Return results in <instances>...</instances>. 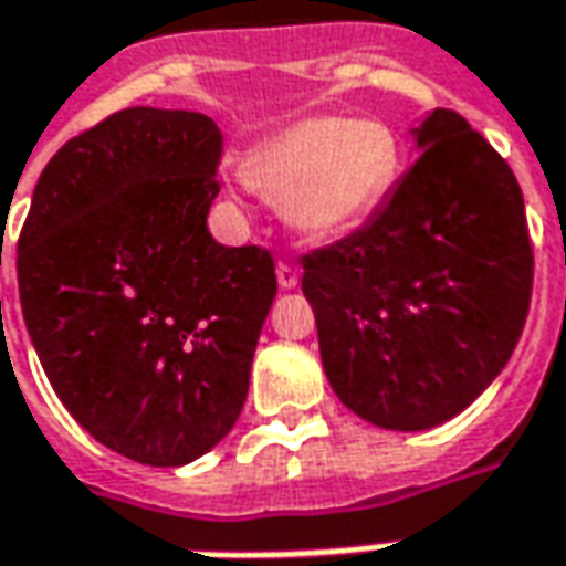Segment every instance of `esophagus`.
Here are the masks:
<instances>
[{
    "instance_id": "34e87169",
    "label": "esophagus",
    "mask_w": 566,
    "mask_h": 566,
    "mask_svg": "<svg viewBox=\"0 0 566 566\" xmlns=\"http://www.w3.org/2000/svg\"><path fill=\"white\" fill-rule=\"evenodd\" d=\"M276 283H280V290H295L298 286V271L292 268V264H276Z\"/></svg>"
}]
</instances>
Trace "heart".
<instances>
[{
	"mask_svg": "<svg viewBox=\"0 0 566 566\" xmlns=\"http://www.w3.org/2000/svg\"><path fill=\"white\" fill-rule=\"evenodd\" d=\"M401 170L398 136L380 120L305 117L261 143L242 184L283 202L295 233L336 239L361 227L392 192Z\"/></svg>",
	"mask_w": 566,
	"mask_h": 566,
	"instance_id": "heart-1",
	"label": "heart"
}]
</instances>
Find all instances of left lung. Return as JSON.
<instances>
[{
  "label": "left lung",
  "instance_id": "obj_1",
  "mask_svg": "<svg viewBox=\"0 0 566 566\" xmlns=\"http://www.w3.org/2000/svg\"><path fill=\"white\" fill-rule=\"evenodd\" d=\"M417 158L358 233L302 261L321 361L348 411L398 433L461 415L504 370L533 292L523 192L454 112L411 127Z\"/></svg>",
  "mask_w": 566,
  "mask_h": 566
}]
</instances>
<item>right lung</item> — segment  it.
I'll list each match as a JSON object with an SVG mask.
<instances>
[{
	"label": "right lung",
	"mask_w": 566,
	"mask_h": 566,
	"mask_svg": "<svg viewBox=\"0 0 566 566\" xmlns=\"http://www.w3.org/2000/svg\"><path fill=\"white\" fill-rule=\"evenodd\" d=\"M223 133L208 115L124 108L67 139L18 239L30 343L105 449L180 468L233 430L274 261L208 233Z\"/></svg>",
	"instance_id": "right-lung-1"
}]
</instances>
